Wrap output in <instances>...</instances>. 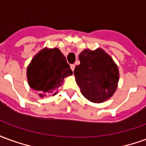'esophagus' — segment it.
Wrapping results in <instances>:
<instances>
[{"instance_id":"34e87169","label":"esophagus","mask_w":146,"mask_h":146,"mask_svg":"<svg viewBox=\"0 0 146 146\" xmlns=\"http://www.w3.org/2000/svg\"><path fill=\"white\" fill-rule=\"evenodd\" d=\"M70 68H71V70L74 71V69H75V65L74 64H72V65H70Z\"/></svg>"}]
</instances>
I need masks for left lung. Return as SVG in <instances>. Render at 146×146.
Masks as SVG:
<instances>
[{
    "label": "left lung",
    "instance_id": "1",
    "mask_svg": "<svg viewBox=\"0 0 146 146\" xmlns=\"http://www.w3.org/2000/svg\"><path fill=\"white\" fill-rule=\"evenodd\" d=\"M80 64L74 70L76 82L88 100L102 103L116 92L119 73L117 65L110 54L98 48L84 49L79 54Z\"/></svg>",
    "mask_w": 146,
    "mask_h": 146
}]
</instances>
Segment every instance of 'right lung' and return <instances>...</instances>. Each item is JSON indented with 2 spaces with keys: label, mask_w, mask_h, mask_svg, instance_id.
I'll list each match as a JSON object with an SVG mask.
<instances>
[{
  "label": "right lung",
  "mask_w": 146,
  "mask_h": 146,
  "mask_svg": "<svg viewBox=\"0 0 146 146\" xmlns=\"http://www.w3.org/2000/svg\"><path fill=\"white\" fill-rule=\"evenodd\" d=\"M73 71L66 58L57 48H44L34 55L27 70L28 84L40 97L55 95L66 76Z\"/></svg>",
  "instance_id": "add662e5"
}]
</instances>
